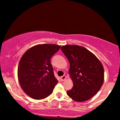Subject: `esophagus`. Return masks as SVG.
I'll return each mask as SVG.
<instances>
[{
	"instance_id": "obj_1",
	"label": "esophagus",
	"mask_w": 120,
	"mask_h": 120,
	"mask_svg": "<svg viewBox=\"0 0 120 120\" xmlns=\"http://www.w3.org/2000/svg\"><path fill=\"white\" fill-rule=\"evenodd\" d=\"M66 79H67V76H65V75H63V76L60 77V79H61V81H64Z\"/></svg>"
}]
</instances>
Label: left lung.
<instances>
[{"instance_id":"obj_1","label":"left lung","mask_w":120,"mask_h":120,"mask_svg":"<svg viewBox=\"0 0 120 120\" xmlns=\"http://www.w3.org/2000/svg\"><path fill=\"white\" fill-rule=\"evenodd\" d=\"M61 50L69 62V74L73 83L67 94L78 102L88 101L99 91L104 82L102 64L92 52L83 46L66 45L62 46Z\"/></svg>"}]
</instances>
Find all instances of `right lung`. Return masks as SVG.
Instances as JSON below:
<instances>
[{
    "label": "right lung",
    "mask_w": 120,
    "mask_h": 120,
    "mask_svg": "<svg viewBox=\"0 0 120 120\" xmlns=\"http://www.w3.org/2000/svg\"><path fill=\"white\" fill-rule=\"evenodd\" d=\"M60 47L56 44H39L29 49L21 57L18 79L23 91L33 99L47 97L58 83L50 59Z\"/></svg>",
    "instance_id": "add662e5"
}]
</instances>
